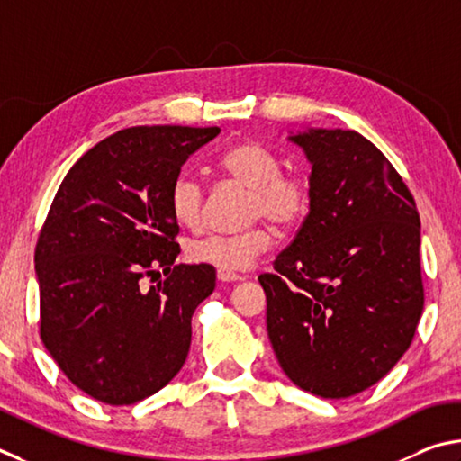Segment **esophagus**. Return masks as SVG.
I'll use <instances>...</instances> for the list:
<instances>
[{
    "label": "esophagus",
    "mask_w": 461,
    "mask_h": 461,
    "mask_svg": "<svg viewBox=\"0 0 461 461\" xmlns=\"http://www.w3.org/2000/svg\"><path fill=\"white\" fill-rule=\"evenodd\" d=\"M216 277H218V281H222V284H232V281L243 279L240 276H237V273H230V271H218Z\"/></svg>",
    "instance_id": "obj_1"
}]
</instances>
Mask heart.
<instances>
[{"mask_svg":"<svg viewBox=\"0 0 461 461\" xmlns=\"http://www.w3.org/2000/svg\"><path fill=\"white\" fill-rule=\"evenodd\" d=\"M222 172L232 182L249 190L245 221H269L276 229L287 230L303 221L310 210V182L302 176L281 174V161L271 149L257 141H243L226 149L221 161ZM169 208L176 221L196 226L204 210V185L196 176L182 172L169 188ZM273 237L267 226L235 232L206 235L185 245L192 263L208 265L218 271H245L271 249Z\"/></svg>","mask_w":461,"mask_h":461,"instance_id":"1","label":"heart"}]
</instances>
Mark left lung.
<instances>
[{"mask_svg":"<svg viewBox=\"0 0 461 461\" xmlns=\"http://www.w3.org/2000/svg\"><path fill=\"white\" fill-rule=\"evenodd\" d=\"M310 212L259 284L267 334L289 381L346 399L381 381L423 312L421 222L397 169L366 137L305 127Z\"/></svg>","mask_w":461,"mask_h":461,"instance_id":"8db88e82","label":"left lung"}]
</instances>
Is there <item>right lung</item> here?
Wrapping results in <instances>:
<instances>
[{
  "label": "right lung",
  "instance_id": "1",
  "mask_svg": "<svg viewBox=\"0 0 461 461\" xmlns=\"http://www.w3.org/2000/svg\"><path fill=\"white\" fill-rule=\"evenodd\" d=\"M218 133L121 129L88 149L56 192L34 255L40 336L88 397L133 405L184 366L192 313L214 292L216 271L174 263L180 247L169 188ZM159 267L167 279L145 293L140 277Z\"/></svg>",
  "mask_w": 461,
  "mask_h": 461
}]
</instances>
